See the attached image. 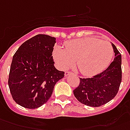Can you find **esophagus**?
Segmentation results:
<instances>
[{
	"mask_svg": "<svg viewBox=\"0 0 130 130\" xmlns=\"http://www.w3.org/2000/svg\"><path fill=\"white\" fill-rule=\"evenodd\" d=\"M71 75V73L69 71L65 72V73H64V75H65V76H68V75Z\"/></svg>",
	"mask_w": 130,
	"mask_h": 130,
	"instance_id": "1",
	"label": "esophagus"
}]
</instances>
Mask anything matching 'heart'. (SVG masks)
Wrapping results in <instances>:
<instances>
[{
    "label": "heart",
    "instance_id": "b5f03b06",
    "mask_svg": "<svg viewBox=\"0 0 130 130\" xmlns=\"http://www.w3.org/2000/svg\"><path fill=\"white\" fill-rule=\"evenodd\" d=\"M113 55V47L109 41L97 38L87 37L69 41L64 48L56 47L53 57L61 69L75 64L82 74L90 76L103 71L110 63Z\"/></svg>",
    "mask_w": 130,
    "mask_h": 130
}]
</instances>
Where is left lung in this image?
<instances>
[{
    "label": "left lung",
    "mask_w": 130,
    "mask_h": 130,
    "mask_svg": "<svg viewBox=\"0 0 130 130\" xmlns=\"http://www.w3.org/2000/svg\"><path fill=\"white\" fill-rule=\"evenodd\" d=\"M115 57L104 71L91 78H79L78 87L73 91L75 97L82 104L100 107L115 97L122 80L121 55L111 43Z\"/></svg>",
    "instance_id": "8db88e82"
}]
</instances>
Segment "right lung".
I'll return each instance as SVG.
<instances>
[{
  "mask_svg": "<svg viewBox=\"0 0 130 130\" xmlns=\"http://www.w3.org/2000/svg\"><path fill=\"white\" fill-rule=\"evenodd\" d=\"M56 38L37 35L28 39L13 56L8 79L12 98L18 105L36 109L51 98L55 85L64 77L54 64Z\"/></svg>",
  "mask_w": 130,
  "mask_h": 130,
  "instance_id": "add662e5",
  "label": "right lung"
}]
</instances>
